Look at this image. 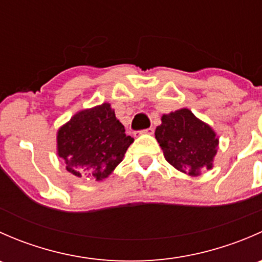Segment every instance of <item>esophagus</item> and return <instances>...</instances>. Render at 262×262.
<instances>
[{"label":"esophagus","mask_w":262,"mask_h":262,"mask_svg":"<svg viewBox=\"0 0 262 262\" xmlns=\"http://www.w3.org/2000/svg\"><path fill=\"white\" fill-rule=\"evenodd\" d=\"M153 132H155V129L153 128H147V129H143V130H139L138 133L139 134H153Z\"/></svg>","instance_id":"1"}]
</instances>
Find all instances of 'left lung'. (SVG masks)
Listing matches in <instances>:
<instances>
[{
  "instance_id": "obj_1",
  "label": "left lung",
  "mask_w": 262,
  "mask_h": 262,
  "mask_svg": "<svg viewBox=\"0 0 262 262\" xmlns=\"http://www.w3.org/2000/svg\"><path fill=\"white\" fill-rule=\"evenodd\" d=\"M161 120L162 124L156 128L155 136L170 165L190 176L213 167L219 141L208 124L189 109L165 114Z\"/></svg>"
}]
</instances>
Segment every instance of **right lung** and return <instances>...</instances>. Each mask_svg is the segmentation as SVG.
<instances>
[{"label":"right lung","instance_id":"1","mask_svg":"<svg viewBox=\"0 0 262 262\" xmlns=\"http://www.w3.org/2000/svg\"><path fill=\"white\" fill-rule=\"evenodd\" d=\"M134 139L126 136L110 104L81 110L60 126L57 134L58 156L72 175L100 181L123 161Z\"/></svg>","mask_w":262,"mask_h":262}]
</instances>
